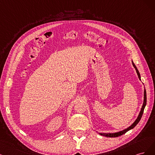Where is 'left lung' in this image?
<instances>
[{"instance_id":"left-lung-1","label":"left lung","mask_w":155,"mask_h":155,"mask_svg":"<svg viewBox=\"0 0 155 155\" xmlns=\"http://www.w3.org/2000/svg\"><path fill=\"white\" fill-rule=\"evenodd\" d=\"M133 65L134 68H135V69H136V71H137V74H138V76L139 79L140 80V74L138 70L137 69V68L136 66H135V65H134V64L133 62ZM146 102H147L146 91V89H145V90H144V100H143V106H142V107L141 111H140V112L139 115H138V117L137 119L136 120H135V122H134L131 125V126L130 127H129L128 128H127V129H124V130H123V131H120V132H118V133H101V135H102V136H105V137H120V136L122 135V134H125V133H126V132H127L128 131L130 130V129H131L134 128V127H135V126H137V124L140 122V119H141L142 116V114H143V113L144 108H145V107H146Z\"/></svg>"}]
</instances>
